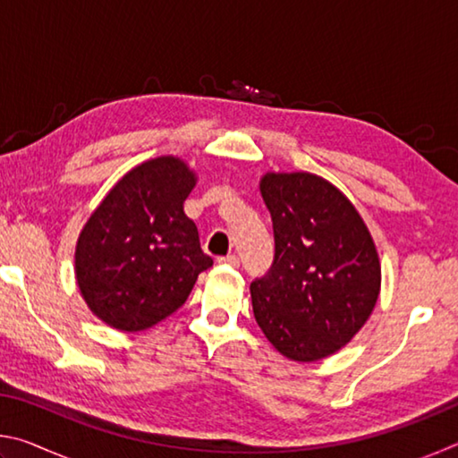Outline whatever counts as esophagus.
<instances>
[{
  "mask_svg": "<svg viewBox=\"0 0 458 458\" xmlns=\"http://www.w3.org/2000/svg\"><path fill=\"white\" fill-rule=\"evenodd\" d=\"M220 265H228V267H238L240 265V259L236 257V254H228V257H220L218 259Z\"/></svg>",
  "mask_w": 458,
  "mask_h": 458,
  "instance_id": "esophagus-1",
  "label": "esophagus"
}]
</instances>
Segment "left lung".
I'll list each match as a JSON object with an SVG mask.
<instances>
[{
	"mask_svg": "<svg viewBox=\"0 0 458 458\" xmlns=\"http://www.w3.org/2000/svg\"><path fill=\"white\" fill-rule=\"evenodd\" d=\"M275 259L250 284L259 327L284 358L341 350L376 307L379 260L366 224L335 185L313 174H267Z\"/></svg>",
	"mask_w": 458,
	"mask_h": 458,
	"instance_id": "left-lung-1",
	"label": "left lung"
}]
</instances>
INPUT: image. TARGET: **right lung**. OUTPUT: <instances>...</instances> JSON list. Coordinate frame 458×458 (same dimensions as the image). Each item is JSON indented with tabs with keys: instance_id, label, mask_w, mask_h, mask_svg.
Segmentation results:
<instances>
[{
	"instance_id": "1",
	"label": "right lung",
	"mask_w": 458,
	"mask_h": 458,
	"mask_svg": "<svg viewBox=\"0 0 458 458\" xmlns=\"http://www.w3.org/2000/svg\"><path fill=\"white\" fill-rule=\"evenodd\" d=\"M196 177L183 161H145L108 191L76 244V281L90 311L141 331L177 311L212 267L183 199Z\"/></svg>"
}]
</instances>
